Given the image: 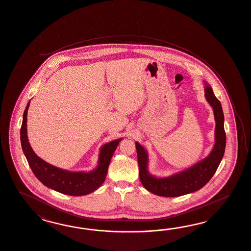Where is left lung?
I'll use <instances>...</instances> for the list:
<instances>
[{
	"mask_svg": "<svg viewBox=\"0 0 251 251\" xmlns=\"http://www.w3.org/2000/svg\"><path fill=\"white\" fill-rule=\"evenodd\" d=\"M205 98L213 107L216 125L215 144L211 153L204 159L175 175L158 178L148 172V155L145 148L139 143L135 144L140 180L145 189L153 194L163 197H178L194 192L209 182L219 167L226 144L224 112L220 101L214 96L210 85H206Z\"/></svg>",
	"mask_w": 251,
	"mask_h": 251,
	"instance_id": "obj_1",
	"label": "left lung"
}]
</instances>
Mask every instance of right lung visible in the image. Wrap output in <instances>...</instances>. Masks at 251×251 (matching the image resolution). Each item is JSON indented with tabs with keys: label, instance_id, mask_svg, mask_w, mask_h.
Segmentation results:
<instances>
[{
	"label": "right lung",
	"instance_id": "add662e5",
	"mask_svg": "<svg viewBox=\"0 0 251 251\" xmlns=\"http://www.w3.org/2000/svg\"><path fill=\"white\" fill-rule=\"evenodd\" d=\"M29 103L25 109L20 130L21 145L31 170L38 180L48 188L71 196H83L93 192L105 181L107 168L115 150L122 139H118L101 147L99 165L90 172H71L54 167L38 157L33 151L26 134V116Z\"/></svg>",
	"mask_w": 251,
	"mask_h": 251
}]
</instances>
